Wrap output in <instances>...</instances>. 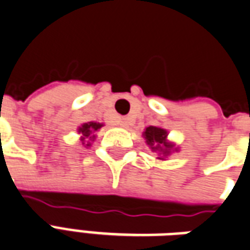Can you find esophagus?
<instances>
[{"instance_id": "obj_1", "label": "esophagus", "mask_w": 250, "mask_h": 250, "mask_svg": "<svg viewBox=\"0 0 250 250\" xmlns=\"http://www.w3.org/2000/svg\"><path fill=\"white\" fill-rule=\"evenodd\" d=\"M118 125L121 127H127L129 126V121H127L126 118H121V120L118 121Z\"/></svg>"}]
</instances>
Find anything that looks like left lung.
<instances>
[{
    "label": "left lung",
    "mask_w": 250,
    "mask_h": 250,
    "mask_svg": "<svg viewBox=\"0 0 250 250\" xmlns=\"http://www.w3.org/2000/svg\"><path fill=\"white\" fill-rule=\"evenodd\" d=\"M145 143L152 152L157 153V160H167L173 152H178L176 144L167 140V130L161 126H147L143 132Z\"/></svg>",
    "instance_id": "8db88e82"
}]
</instances>
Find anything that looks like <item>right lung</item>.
I'll return each instance as SVG.
<instances>
[{
  "label": "right lung",
  "instance_id": "right-lung-1",
  "mask_svg": "<svg viewBox=\"0 0 250 250\" xmlns=\"http://www.w3.org/2000/svg\"><path fill=\"white\" fill-rule=\"evenodd\" d=\"M104 126V124L94 123V121H90V123L83 124L81 126H78L77 132L80 134V141L83 144V146L89 147L92 146V143L96 140L97 134L96 133Z\"/></svg>",
  "mask_w": 250,
  "mask_h": 250
}]
</instances>
